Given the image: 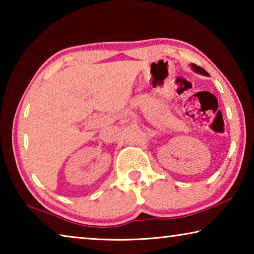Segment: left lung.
Here are the masks:
<instances>
[{
    "mask_svg": "<svg viewBox=\"0 0 254 254\" xmlns=\"http://www.w3.org/2000/svg\"><path fill=\"white\" fill-rule=\"evenodd\" d=\"M190 67H191L192 70H194L195 72H197V74H200V75H204V76H209V74H208L207 71H206L205 69H203V68H201V67L195 65V64H191Z\"/></svg>",
    "mask_w": 254,
    "mask_h": 254,
    "instance_id": "8db88e82",
    "label": "left lung"
}]
</instances>
